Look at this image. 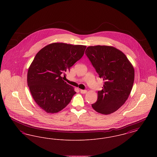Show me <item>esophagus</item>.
Returning <instances> with one entry per match:
<instances>
[{"label": "esophagus", "mask_w": 157, "mask_h": 157, "mask_svg": "<svg viewBox=\"0 0 157 157\" xmlns=\"http://www.w3.org/2000/svg\"><path fill=\"white\" fill-rule=\"evenodd\" d=\"M80 92H81V93L82 94H86V92H87V90H80Z\"/></svg>", "instance_id": "obj_1"}]
</instances>
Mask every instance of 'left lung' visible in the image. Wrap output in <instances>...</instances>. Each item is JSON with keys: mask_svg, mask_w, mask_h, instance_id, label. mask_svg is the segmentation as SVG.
Segmentation results:
<instances>
[{"mask_svg": "<svg viewBox=\"0 0 157 157\" xmlns=\"http://www.w3.org/2000/svg\"><path fill=\"white\" fill-rule=\"evenodd\" d=\"M85 54L104 81L92 107L102 114L112 113L125 102L131 93L134 81V67L124 53L112 46H89Z\"/></svg>", "mask_w": 157, "mask_h": 157, "instance_id": "obj_1", "label": "left lung"}]
</instances>
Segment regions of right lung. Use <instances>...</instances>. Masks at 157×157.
Segmentation results:
<instances>
[{"label":"right lung","instance_id":"right-lung-1","mask_svg":"<svg viewBox=\"0 0 157 157\" xmlns=\"http://www.w3.org/2000/svg\"><path fill=\"white\" fill-rule=\"evenodd\" d=\"M86 48L53 43L36 55L28 71V85L36 103L47 113L62 110L76 94L62 76L65 77V73L82 58Z\"/></svg>","mask_w":157,"mask_h":157}]
</instances>
